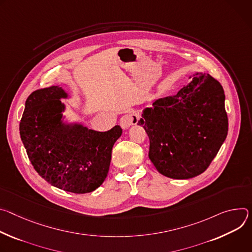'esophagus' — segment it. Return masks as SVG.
Listing matches in <instances>:
<instances>
[{"label": "esophagus", "instance_id": "34e87169", "mask_svg": "<svg viewBox=\"0 0 252 252\" xmlns=\"http://www.w3.org/2000/svg\"><path fill=\"white\" fill-rule=\"evenodd\" d=\"M140 119V115L137 112H131V113L125 114L120 119V126L123 129L129 128L131 125H135L138 123V120Z\"/></svg>", "mask_w": 252, "mask_h": 252}]
</instances>
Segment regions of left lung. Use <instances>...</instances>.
Segmentation results:
<instances>
[{
	"instance_id": "left-lung-1",
	"label": "left lung",
	"mask_w": 252,
	"mask_h": 252,
	"mask_svg": "<svg viewBox=\"0 0 252 252\" xmlns=\"http://www.w3.org/2000/svg\"><path fill=\"white\" fill-rule=\"evenodd\" d=\"M224 101L221 84L196 73L176 95L144 109L138 125L149 137L148 155L159 173L188 179L208 168L227 136Z\"/></svg>"
}]
</instances>
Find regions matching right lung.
I'll return each mask as SVG.
<instances>
[{
    "label": "right lung",
    "instance_id": "add662e5",
    "mask_svg": "<svg viewBox=\"0 0 252 252\" xmlns=\"http://www.w3.org/2000/svg\"><path fill=\"white\" fill-rule=\"evenodd\" d=\"M61 87L34 91L26 100L20 135L35 170L51 185L83 194L97 189L107 177L112 148L122 134L119 125L106 132L62 122Z\"/></svg>",
    "mask_w": 252,
    "mask_h": 252
}]
</instances>
